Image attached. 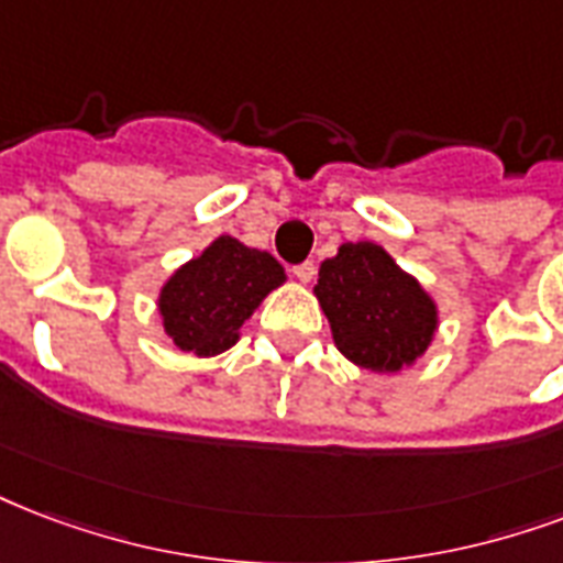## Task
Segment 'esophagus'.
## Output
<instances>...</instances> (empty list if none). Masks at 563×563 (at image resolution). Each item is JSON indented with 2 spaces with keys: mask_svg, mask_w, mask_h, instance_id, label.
Wrapping results in <instances>:
<instances>
[{
  "mask_svg": "<svg viewBox=\"0 0 563 563\" xmlns=\"http://www.w3.org/2000/svg\"><path fill=\"white\" fill-rule=\"evenodd\" d=\"M291 274H295L300 283H310L312 277H316V263H312V260H307V263L295 265V268H291Z\"/></svg>",
  "mask_w": 563,
  "mask_h": 563,
  "instance_id": "1",
  "label": "esophagus"
}]
</instances>
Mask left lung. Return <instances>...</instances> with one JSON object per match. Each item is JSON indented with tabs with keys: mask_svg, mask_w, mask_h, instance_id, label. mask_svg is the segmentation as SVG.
<instances>
[{
	"mask_svg": "<svg viewBox=\"0 0 563 563\" xmlns=\"http://www.w3.org/2000/svg\"><path fill=\"white\" fill-rule=\"evenodd\" d=\"M316 298L336 349L372 372L410 366L434 336V300L372 242L342 244L333 260H324Z\"/></svg>",
	"mask_w": 563,
	"mask_h": 563,
	"instance_id": "1",
	"label": "left lung"
}]
</instances>
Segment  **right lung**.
<instances>
[{
    "label": "right lung",
    "instance_id": "1",
    "mask_svg": "<svg viewBox=\"0 0 563 563\" xmlns=\"http://www.w3.org/2000/svg\"><path fill=\"white\" fill-rule=\"evenodd\" d=\"M283 280V265L272 253L221 235L165 283L158 310L167 336L197 357H214L235 345L244 319Z\"/></svg>",
    "mask_w": 563,
    "mask_h": 563
}]
</instances>
